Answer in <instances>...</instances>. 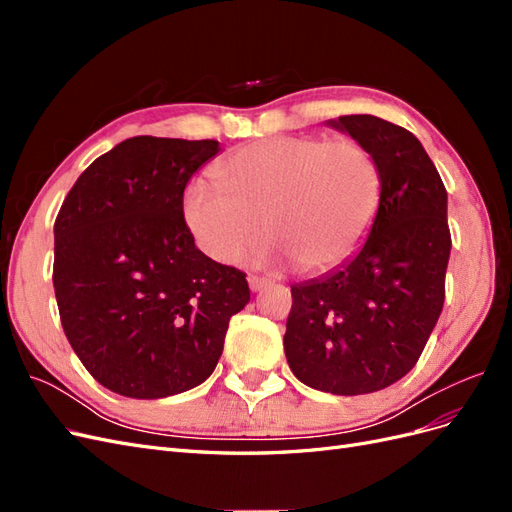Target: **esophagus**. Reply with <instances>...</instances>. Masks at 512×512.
Segmentation results:
<instances>
[{
  "label": "esophagus",
  "instance_id": "obj_1",
  "mask_svg": "<svg viewBox=\"0 0 512 512\" xmlns=\"http://www.w3.org/2000/svg\"><path fill=\"white\" fill-rule=\"evenodd\" d=\"M247 284H250L252 292H258L269 284V280H267V277H260V275H250V277H247Z\"/></svg>",
  "mask_w": 512,
  "mask_h": 512
}]
</instances>
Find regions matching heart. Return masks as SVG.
<instances>
[{
	"label": "heart",
	"instance_id": "obj_1",
	"mask_svg": "<svg viewBox=\"0 0 512 512\" xmlns=\"http://www.w3.org/2000/svg\"><path fill=\"white\" fill-rule=\"evenodd\" d=\"M220 188L188 185L183 218L196 245L237 262L265 239L307 273L335 271L361 250L382 203L380 164L354 138L271 136L213 168Z\"/></svg>",
	"mask_w": 512,
	"mask_h": 512
}]
</instances>
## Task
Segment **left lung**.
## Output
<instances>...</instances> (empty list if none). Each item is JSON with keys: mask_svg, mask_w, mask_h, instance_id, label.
<instances>
[{"mask_svg": "<svg viewBox=\"0 0 512 512\" xmlns=\"http://www.w3.org/2000/svg\"><path fill=\"white\" fill-rule=\"evenodd\" d=\"M327 126L380 164L382 203L346 265L290 286L286 359L303 384L333 395L376 393L416 365L444 305L451 256L446 190L421 141L374 115Z\"/></svg>", "mask_w": 512, "mask_h": 512, "instance_id": "1", "label": "left lung"}]
</instances>
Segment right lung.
<instances>
[{"label": "right lung", "mask_w": 512, "mask_h": 512, "mask_svg": "<svg viewBox=\"0 0 512 512\" xmlns=\"http://www.w3.org/2000/svg\"><path fill=\"white\" fill-rule=\"evenodd\" d=\"M218 141L134 136L91 162L55 220L61 327L108 391L160 399L203 384L228 322L250 303L245 273L198 250L183 190Z\"/></svg>", "instance_id": "add662e5"}]
</instances>
